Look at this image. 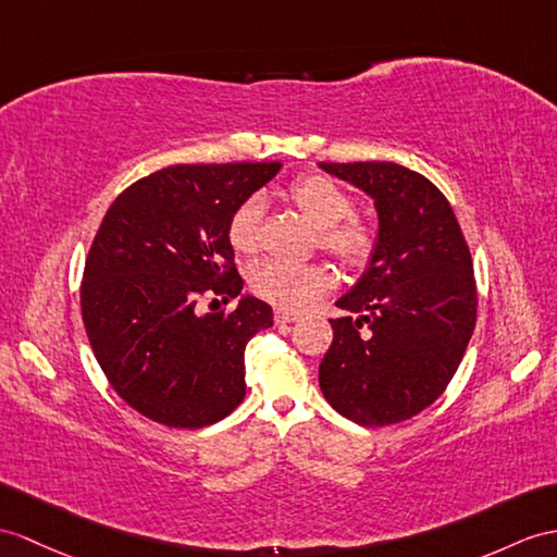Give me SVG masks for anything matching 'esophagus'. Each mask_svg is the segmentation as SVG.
<instances>
[{"label": "esophagus", "instance_id": "esophagus-1", "mask_svg": "<svg viewBox=\"0 0 557 557\" xmlns=\"http://www.w3.org/2000/svg\"><path fill=\"white\" fill-rule=\"evenodd\" d=\"M297 319H300V314H295V311H290V309H281V307L274 309L276 325H286V323H293Z\"/></svg>", "mask_w": 557, "mask_h": 557}]
</instances>
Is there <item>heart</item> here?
<instances>
[{
	"mask_svg": "<svg viewBox=\"0 0 557 557\" xmlns=\"http://www.w3.org/2000/svg\"><path fill=\"white\" fill-rule=\"evenodd\" d=\"M288 200L317 228V246L349 269H363L377 250L375 226L351 214L355 202L329 176L305 174L288 188ZM262 200L250 196L228 216L226 240L234 252L252 255L260 246ZM333 286V274L323 264H288L283 260L257 262L250 288L262 300L283 309H305Z\"/></svg>",
	"mask_w": 557,
	"mask_h": 557,
	"instance_id": "heart-1",
	"label": "heart"
}]
</instances>
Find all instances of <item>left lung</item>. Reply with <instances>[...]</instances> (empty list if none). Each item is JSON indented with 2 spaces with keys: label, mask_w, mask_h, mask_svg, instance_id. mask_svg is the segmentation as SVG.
I'll list each match as a JSON object with an SVG mask.
<instances>
[{
  "label": "left lung",
  "mask_w": 557,
  "mask_h": 557,
  "mask_svg": "<svg viewBox=\"0 0 557 557\" xmlns=\"http://www.w3.org/2000/svg\"><path fill=\"white\" fill-rule=\"evenodd\" d=\"M375 200L381 232L361 281L335 305L319 366L323 397L366 428L395 425L435 401L478 321L470 248L440 188L397 162H321Z\"/></svg>",
  "instance_id": "left-lung-1"
}]
</instances>
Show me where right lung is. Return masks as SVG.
Segmentation results:
<instances>
[{
    "label": "right lung",
    "mask_w": 557,
    "mask_h": 557,
    "mask_svg": "<svg viewBox=\"0 0 557 557\" xmlns=\"http://www.w3.org/2000/svg\"><path fill=\"white\" fill-rule=\"evenodd\" d=\"M281 162L172 165L134 182L108 208L85 262L79 307L103 375L148 420L198 430L246 397V345L274 323L240 297L232 314L198 302L238 297L228 216Z\"/></svg>",
    "instance_id": "1"
}]
</instances>
